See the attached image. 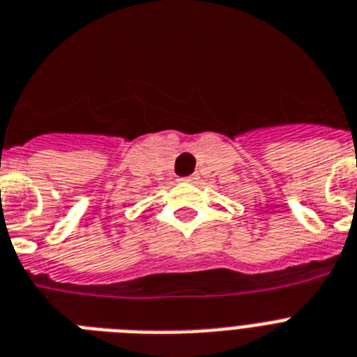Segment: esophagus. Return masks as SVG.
I'll use <instances>...</instances> for the list:
<instances>
[{
  "mask_svg": "<svg viewBox=\"0 0 357 357\" xmlns=\"http://www.w3.org/2000/svg\"><path fill=\"white\" fill-rule=\"evenodd\" d=\"M194 176H187V178H181V181H194Z\"/></svg>",
  "mask_w": 357,
  "mask_h": 357,
  "instance_id": "obj_1",
  "label": "esophagus"
}]
</instances>
